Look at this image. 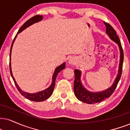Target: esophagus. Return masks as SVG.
I'll return each instance as SVG.
<instances>
[{"label":"esophagus","instance_id":"1","mask_svg":"<svg viewBox=\"0 0 130 130\" xmlns=\"http://www.w3.org/2000/svg\"><path fill=\"white\" fill-rule=\"evenodd\" d=\"M69 63L71 64V65H73V64L75 63V61L73 59V58H71L70 59H69Z\"/></svg>","mask_w":130,"mask_h":130}]
</instances>
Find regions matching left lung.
Returning <instances> with one entry per match:
<instances>
[{
	"label": "left lung",
	"mask_w": 130,
	"mask_h": 130,
	"mask_svg": "<svg viewBox=\"0 0 130 130\" xmlns=\"http://www.w3.org/2000/svg\"><path fill=\"white\" fill-rule=\"evenodd\" d=\"M105 25L106 26V33L111 39L113 41L116 42L118 44L119 47L120 52H121V56H120V63L119 67V71L116 77L114 83L112 86L110 87L109 89H106V91H102L101 92H91L87 91L82 85L80 82V76H81V72L78 70H74L75 74V80L74 83V93L77 98V99L80 101L84 102L87 104H95L96 103H100L106 98H109L111 94L115 91L117 86L120 78H121V74L122 71L123 62H124V52L121 45V41L119 38L116 32L113 29V27L108 23L104 22Z\"/></svg>",
	"instance_id": "8db88e82"
}]
</instances>
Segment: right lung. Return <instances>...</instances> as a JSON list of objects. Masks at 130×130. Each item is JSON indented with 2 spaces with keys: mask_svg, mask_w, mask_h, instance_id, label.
<instances>
[{
  "mask_svg": "<svg viewBox=\"0 0 130 130\" xmlns=\"http://www.w3.org/2000/svg\"><path fill=\"white\" fill-rule=\"evenodd\" d=\"M42 19V16L40 15H37L34 16V17L30 18V19H29L28 20L26 21L21 26V27L20 28V29L18 31L17 34H19L20 32H21V31H23L24 29H25L26 27H29V26L32 25V24L35 23H37L38 21H39L40 20H41ZM17 35H15L14 39H13V41L12 42V45H11V50H10V55H9V70H10V73L11 75V77H12L13 80H14L15 85L16 87H17L18 91L20 92V93H21L23 96H25L26 98L27 99L31 100V101H37V102H40V101H43L44 100L48 99V98L50 97V96L52 95V93H53V90H54V88H55V81H56V77L58 73H59L60 71L63 70L64 68H65V63H62V65H60V66H59L58 67H57L56 68V70L55 71V73H54L53 75V77H52V83L51 86L48 88L44 90V91H41V92H38L37 93H29L27 92H25L22 91L20 89V88L18 86L17 83H16L14 77L12 75V70H11V49H12V47L13 45V43H14L15 39V38L17 37Z\"/></svg>",
  "mask_w": 130,
  "mask_h": 130,
  "instance_id": "right-lung-1",
  "label": "right lung"
}]
</instances>
